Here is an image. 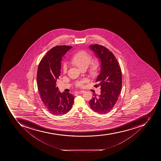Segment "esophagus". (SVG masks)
<instances>
[{"mask_svg":"<svg viewBox=\"0 0 161 161\" xmlns=\"http://www.w3.org/2000/svg\"><path fill=\"white\" fill-rule=\"evenodd\" d=\"M84 91H76L75 93H76V94H82V93H84Z\"/></svg>","mask_w":161,"mask_h":161,"instance_id":"34e87169","label":"esophagus"}]
</instances>
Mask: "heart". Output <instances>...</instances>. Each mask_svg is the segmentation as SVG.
<instances>
[{
  "mask_svg": "<svg viewBox=\"0 0 161 161\" xmlns=\"http://www.w3.org/2000/svg\"><path fill=\"white\" fill-rule=\"evenodd\" d=\"M91 55L86 51L80 50L75 53L70 58V62L72 64L79 67L81 70L86 69L88 67L91 61ZM100 63L97 60H95L90 64L89 69V73L92 76H95L97 75L100 69ZM67 66L64 65L63 66V71L66 73L67 71ZM84 81H80L77 84V86H82Z\"/></svg>",
  "mask_w": 161,
  "mask_h": 161,
  "instance_id": "b5f03b06",
  "label": "heart"
}]
</instances>
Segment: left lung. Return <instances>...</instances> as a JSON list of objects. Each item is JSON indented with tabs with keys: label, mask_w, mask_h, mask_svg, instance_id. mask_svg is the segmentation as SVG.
<instances>
[{
	"label": "left lung",
	"mask_w": 161,
	"mask_h": 161,
	"mask_svg": "<svg viewBox=\"0 0 161 161\" xmlns=\"http://www.w3.org/2000/svg\"><path fill=\"white\" fill-rule=\"evenodd\" d=\"M90 49L101 62V71L95 85L101 86V94L94 96L89 104L92 110L98 114H105L113 109L122 89L120 66L113 53L103 46L90 45Z\"/></svg>",
	"instance_id": "1"
}]
</instances>
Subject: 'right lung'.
Here are the masks:
<instances>
[{
  "label": "right lung",
  "instance_id": "add662e5",
  "mask_svg": "<svg viewBox=\"0 0 161 161\" xmlns=\"http://www.w3.org/2000/svg\"><path fill=\"white\" fill-rule=\"evenodd\" d=\"M71 48L65 45L53 47L42 58L38 66L37 81L41 99L48 111L55 115L67 113L74 102L72 94L60 92L56 86L60 75L62 57Z\"/></svg>",
  "mask_w": 161,
  "mask_h": 161
}]
</instances>
